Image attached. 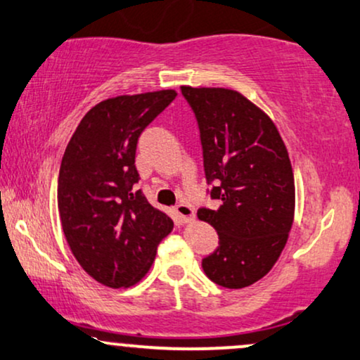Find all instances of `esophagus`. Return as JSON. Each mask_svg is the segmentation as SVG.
<instances>
[{
	"mask_svg": "<svg viewBox=\"0 0 360 360\" xmlns=\"http://www.w3.org/2000/svg\"><path fill=\"white\" fill-rule=\"evenodd\" d=\"M175 214L181 221H185V224L195 219V210L190 205H187V203H179V205L175 207Z\"/></svg>",
	"mask_w": 360,
	"mask_h": 360,
	"instance_id": "esophagus-1",
	"label": "esophagus"
}]
</instances>
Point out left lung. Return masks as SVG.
Wrapping results in <instances>:
<instances>
[{
    "label": "left lung",
    "instance_id": "left-lung-1",
    "mask_svg": "<svg viewBox=\"0 0 360 360\" xmlns=\"http://www.w3.org/2000/svg\"><path fill=\"white\" fill-rule=\"evenodd\" d=\"M197 117L203 168L217 210L197 217L219 233V247L202 260L203 272L225 288L265 277L294 224L295 184L277 127L264 110L230 88L181 86Z\"/></svg>",
    "mask_w": 360,
    "mask_h": 360
}]
</instances>
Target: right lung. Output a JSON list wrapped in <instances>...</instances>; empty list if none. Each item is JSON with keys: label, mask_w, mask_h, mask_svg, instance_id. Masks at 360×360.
Returning <instances> with one entry per match:
<instances>
[{"label": "right lung", "mask_w": 360, "mask_h": 360, "mask_svg": "<svg viewBox=\"0 0 360 360\" xmlns=\"http://www.w3.org/2000/svg\"><path fill=\"white\" fill-rule=\"evenodd\" d=\"M175 90L122 95L83 117L58 176L61 229L82 269L106 287H131L152 267L173 220L133 192L139 136L175 100Z\"/></svg>", "instance_id": "obj_1"}]
</instances>
